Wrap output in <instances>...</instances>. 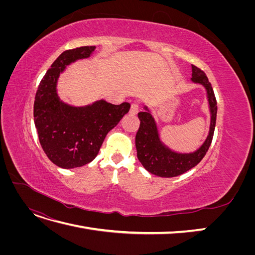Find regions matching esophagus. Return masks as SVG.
Listing matches in <instances>:
<instances>
[{"label":"esophagus","mask_w":255,"mask_h":255,"mask_svg":"<svg viewBox=\"0 0 255 255\" xmlns=\"http://www.w3.org/2000/svg\"><path fill=\"white\" fill-rule=\"evenodd\" d=\"M138 110H139V105H138L137 103H132V105H130L129 113L132 115H136L138 113Z\"/></svg>","instance_id":"1"}]
</instances>
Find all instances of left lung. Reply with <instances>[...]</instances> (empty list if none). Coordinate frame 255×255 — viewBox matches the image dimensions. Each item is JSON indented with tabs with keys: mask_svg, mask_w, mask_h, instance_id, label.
<instances>
[{
	"mask_svg": "<svg viewBox=\"0 0 255 255\" xmlns=\"http://www.w3.org/2000/svg\"><path fill=\"white\" fill-rule=\"evenodd\" d=\"M191 81L202 85L206 90L208 106H210L211 112L210 132H208L205 141L198 150L191 153H177L169 149L167 145L161 142L156 122L148 107L144 106L143 111L138 113L140 127L135 138L137 157L145 170L160 177H173L190 170L205 156L212 143L216 117H217V102H216L213 87L208 82L206 74L201 69L194 65H191Z\"/></svg>",
	"mask_w": 255,
	"mask_h": 255,
	"instance_id": "left-lung-1",
	"label": "left lung"
}]
</instances>
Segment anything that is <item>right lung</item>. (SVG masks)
Masks as SVG:
<instances>
[{
	"label": "right lung",
	"instance_id": "obj_1",
	"mask_svg": "<svg viewBox=\"0 0 255 255\" xmlns=\"http://www.w3.org/2000/svg\"><path fill=\"white\" fill-rule=\"evenodd\" d=\"M96 47L63 52L41 80L34 102V122L44 153L60 168L82 167L94 160L107 133L128 113L129 103L115 105L99 100L72 106L57 95V81L68 65L88 58Z\"/></svg>",
	"mask_w": 255,
	"mask_h": 255
}]
</instances>
